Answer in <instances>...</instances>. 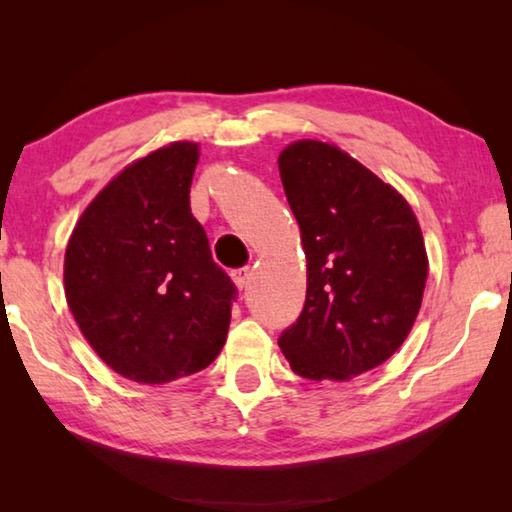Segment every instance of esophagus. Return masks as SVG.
<instances>
[{
	"mask_svg": "<svg viewBox=\"0 0 512 512\" xmlns=\"http://www.w3.org/2000/svg\"><path fill=\"white\" fill-rule=\"evenodd\" d=\"M250 275H253L250 266H239V268H235V271H232V280H235L239 289H244L246 284L250 282Z\"/></svg>",
	"mask_w": 512,
	"mask_h": 512,
	"instance_id": "obj_1",
	"label": "esophagus"
}]
</instances>
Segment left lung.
I'll return each mask as SVG.
<instances>
[{"label": "left lung", "instance_id": "8db88e82", "mask_svg": "<svg viewBox=\"0 0 512 512\" xmlns=\"http://www.w3.org/2000/svg\"><path fill=\"white\" fill-rule=\"evenodd\" d=\"M277 167L307 255L305 307L277 343L300 377H357L393 357L420 311L427 253L418 219L332 144H291Z\"/></svg>", "mask_w": 512, "mask_h": 512}]
</instances>
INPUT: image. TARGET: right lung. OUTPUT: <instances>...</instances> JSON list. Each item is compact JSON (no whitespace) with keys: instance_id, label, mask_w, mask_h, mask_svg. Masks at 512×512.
<instances>
[{"instance_id":"right-lung-1","label":"right lung","mask_w":512,"mask_h":512,"mask_svg":"<svg viewBox=\"0 0 512 512\" xmlns=\"http://www.w3.org/2000/svg\"><path fill=\"white\" fill-rule=\"evenodd\" d=\"M198 144L173 142L101 189L65 253V296L94 352L140 384L210 366L237 287L189 207Z\"/></svg>"}]
</instances>
